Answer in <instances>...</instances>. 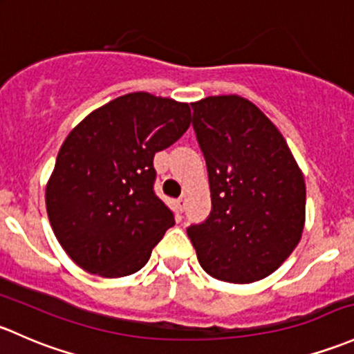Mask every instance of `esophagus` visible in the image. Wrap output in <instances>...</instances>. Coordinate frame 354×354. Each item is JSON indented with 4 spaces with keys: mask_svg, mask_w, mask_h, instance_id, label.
<instances>
[{
    "mask_svg": "<svg viewBox=\"0 0 354 354\" xmlns=\"http://www.w3.org/2000/svg\"><path fill=\"white\" fill-rule=\"evenodd\" d=\"M176 205H178V208H180L181 212L185 210V205H187V195H181L180 198L176 200Z\"/></svg>",
    "mask_w": 354,
    "mask_h": 354,
    "instance_id": "34e87169",
    "label": "esophagus"
}]
</instances>
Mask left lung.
Returning <instances> with one entry per match:
<instances>
[{"label": "left lung", "mask_w": 354, "mask_h": 354, "mask_svg": "<svg viewBox=\"0 0 354 354\" xmlns=\"http://www.w3.org/2000/svg\"><path fill=\"white\" fill-rule=\"evenodd\" d=\"M207 162L212 210L187 229L203 270L230 283L273 273L292 254L305 222V181L283 136L249 100L192 103Z\"/></svg>", "instance_id": "1"}]
</instances>
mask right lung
Returning <instances> with one entry per match:
<instances>
[{
  "label": "right lung",
  "mask_w": 354,
  "mask_h": 354,
  "mask_svg": "<svg viewBox=\"0 0 354 354\" xmlns=\"http://www.w3.org/2000/svg\"><path fill=\"white\" fill-rule=\"evenodd\" d=\"M188 103L137 91L71 130L46 189L47 215L69 258L105 278L136 273L174 225L156 195L154 154L189 127Z\"/></svg>",
  "instance_id": "obj_1"
}]
</instances>
